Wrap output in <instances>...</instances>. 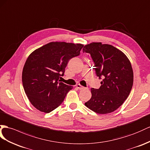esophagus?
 <instances>
[{
  "instance_id": "esophagus-1",
  "label": "esophagus",
  "mask_w": 150,
  "mask_h": 150,
  "mask_svg": "<svg viewBox=\"0 0 150 150\" xmlns=\"http://www.w3.org/2000/svg\"><path fill=\"white\" fill-rule=\"evenodd\" d=\"M75 86L76 87V88H78V89H80V90H83V89H86V87H84L82 86L81 85H80V84H76V85Z\"/></svg>"
}]
</instances>
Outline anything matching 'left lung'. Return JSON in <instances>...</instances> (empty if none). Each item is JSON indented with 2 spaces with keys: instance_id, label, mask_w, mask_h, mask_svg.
Here are the masks:
<instances>
[{
  "instance_id": "left-lung-1",
  "label": "left lung",
  "mask_w": 150,
  "mask_h": 150,
  "mask_svg": "<svg viewBox=\"0 0 150 150\" xmlns=\"http://www.w3.org/2000/svg\"><path fill=\"white\" fill-rule=\"evenodd\" d=\"M83 52L90 54L94 70L103 79L99 89H91L92 97L85 105L99 114L112 113L128 98L133 85V70L124 53L113 45L93 42L85 45Z\"/></svg>"
}]
</instances>
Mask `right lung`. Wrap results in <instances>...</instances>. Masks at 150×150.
Here are the masks:
<instances>
[{"mask_svg": "<svg viewBox=\"0 0 150 150\" xmlns=\"http://www.w3.org/2000/svg\"><path fill=\"white\" fill-rule=\"evenodd\" d=\"M81 44L50 42L34 51L26 59L22 73L25 93L32 105L49 113L63 103L73 87L60 82L69 60L80 55Z\"/></svg>", "mask_w": 150, "mask_h": 150, "instance_id": "obj_1", "label": "right lung"}]
</instances>
